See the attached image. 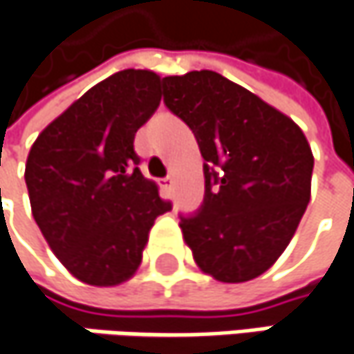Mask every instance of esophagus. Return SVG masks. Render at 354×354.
Wrapping results in <instances>:
<instances>
[{"instance_id": "esophagus-1", "label": "esophagus", "mask_w": 354, "mask_h": 354, "mask_svg": "<svg viewBox=\"0 0 354 354\" xmlns=\"http://www.w3.org/2000/svg\"><path fill=\"white\" fill-rule=\"evenodd\" d=\"M173 185H175V181H173V177H171V175H167L165 179H161V187H163L165 191H169V193H171Z\"/></svg>"}]
</instances>
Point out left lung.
<instances>
[{
    "label": "left lung",
    "mask_w": 354,
    "mask_h": 354,
    "mask_svg": "<svg viewBox=\"0 0 354 354\" xmlns=\"http://www.w3.org/2000/svg\"><path fill=\"white\" fill-rule=\"evenodd\" d=\"M163 102L193 131L205 161L203 203L179 215L195 262L219 282L258 278L310 201L308 140L286 114L212 70L163 78Z\"/></svg>",
    "instance_id": "left-lung-1"
}]
</instances>
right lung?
<instances>
[{
  "label": "right lung",
  "mask_w": 354,
  "mask_h": 354,
  "mask_svg": "<svg viewBox=\"0 0 354 354\" xmlns=\"http://www.w3.org/2000/svg\"><path fill=\"white\" fill-rule=\"evenodd\" d=\"M159 84L151 70L116 72L52 120L28 155L34 219L70 274L92 286L129 280L155 219L171 209L135 153Z\"/></svg>",
  "instance_id": "1"
}]
</instances>
